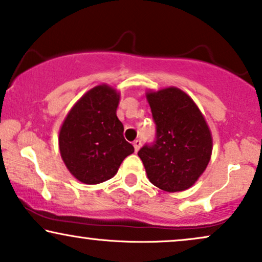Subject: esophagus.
<instances>
[{
    "label": "esophagus",
    "instance_id": "34e87169",
    "mask_svg": "<svg viewBox=\"0 0 262 262\" xmlns=\"http://www.w3.org/2000/svg\"><path fill=\"white\" fill-rule=\"evenodd\" d=\"M133 145H134V150H135V151H139L140 146H141V140H140V139H137V140H134Z\"/></svg>",
    "mask_w": 262,
    "mask_h": 262
}]
</instances>
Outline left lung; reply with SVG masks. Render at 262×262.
I'll return each mask as SVG.
<instances>
[{
	"instance_id": "left-lung-1",
	"label": "left lung",
	"mask_w": 262,
	"mask_h": 262,
	"mask_svg": "<svg viewBox=\"0 0 262 262\" xmlns=\"http://www.w3.org/2000/svg\"><path fill=\"white\" fill-rule=\"evenodd\" d=\"M156 124L155 140L138 155L147 178L165 191L190 188L210 161L212 138L204 116L187 94L177 88L147 93Z\"/></svg>"
}]
</instances>
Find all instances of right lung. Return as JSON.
<instances>
[{
	"label": "right lung",
	"mask_w": 262,
	"mask_h": 262,
	"mask_svg": "<svg viewBox=\"0 0 262 262\" xmlns=\"http://www.w3.org/2000/svg\"><path fill=\"white\" fill-rule=\"evenodd\" d=\"M118 102L119 95L111 86H95L75 103L59 130L63 162L85 184L111 179L123 160L134 152L116 115Z\"/></svg>",
	"instance_id": "right-lung-1"
}]
</instances>
